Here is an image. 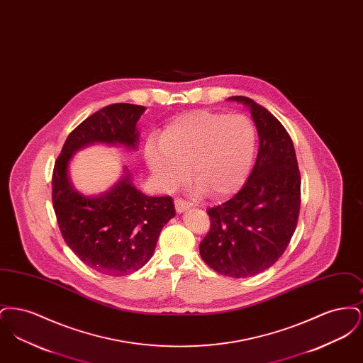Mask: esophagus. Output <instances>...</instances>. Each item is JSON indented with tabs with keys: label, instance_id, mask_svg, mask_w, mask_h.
<instances>
[{
	"label": "esophagus",
	"instance_id": "1",
	"mask_svg": "<svg viewBox=\"0 0 363 363\" xmlns=\"http://www.w3.org/2000/svg\"><path fill=\"white\" fill-rule=\"evenodd\" d=\"M174 204H175V209H177L178 213H182V212H185L186 209H189L190 208L189 203H186V201L181 200V199H177V200L174 201Z\"/></svg>",
	"mask_w": 363,
	"mask_h": 363
}]
</instances>
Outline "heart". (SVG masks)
<instances>
[{"label": "heart", "mask_w": 363, "mask_h": 363, "mask_svg": "<svg viewBox=\"0 0 363 363\" xmlns=\"http://www.w3.org/2000/svg\"><path fill=\"white\" fill-rule=\"evenodd\" d=\"M257 135L242 114L196 110L182 114L145 144V162L162 189L179 186L188 177L199 190L220 199L241 189L255 154Z\"/></svg>", "instance_id": "obj_1"}]
</instances>
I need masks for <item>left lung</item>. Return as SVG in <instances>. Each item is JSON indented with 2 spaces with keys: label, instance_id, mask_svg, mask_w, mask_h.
<instances>
[{
  "label": "left lung",
  "instance_id": "8db88e82",
  "mask_svg": "<svg viewBox=\"0 0 363 363\" xmlns=\"http://www.w3.org/2000/svg\"><path fill=\"white\" fill-rule=\"evenodd\" d=\"M228 101L250 110L259 133V154L243 188L208 209L211 228L200 243V255L218 274L240 279L264 272L289 246L301 208V175L284 126L246 96Z\"/></svg>",
  "mask_w": 363,
  "mask_h": 363
}]
</instances>
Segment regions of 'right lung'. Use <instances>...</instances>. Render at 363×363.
Returning a JSON list of instances; mask_svg holds the SVG:
<instances>
[{"instance_id":"obj_1","label":"right lung","mask_w":363,"mask_h":363,"mask_svg":"<svg viewBox=\"0 0 363 363\" xmlns=\"http://www.w3.org/2000/svg\"><path fill=\"white\" fill-rule=\"evenodd\" d=\"M144 111V106L116 104L94 113L70 133L54 164L52 207L64 241L89 268L110 277L132 274L150 261L163 225L175 216L173 199L144 194L126 167L114 186L86 196L72 185L69 163L96 143L136 150Z\"/></svg>"}]
</instances>
